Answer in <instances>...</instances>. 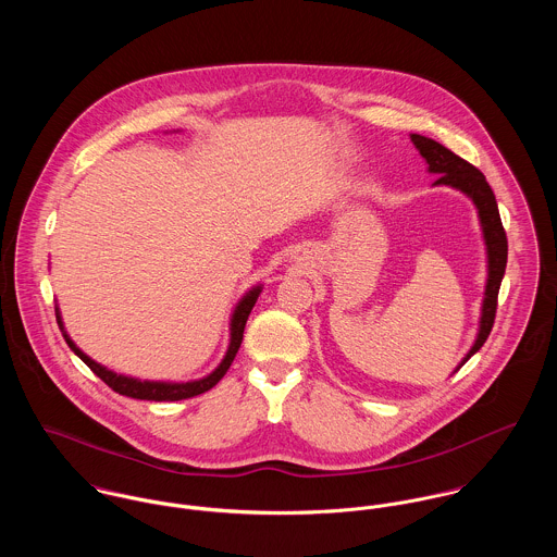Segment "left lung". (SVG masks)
Listing matches in <instances>:
<instances>
[{"instance_id": "8db88e82", "label": "left lung", "mask_w": 557, "mask_h": 557, "mask_svg": "<svg viewBox=\"0 0 557 557\" xmlns=\"http://www.w3.org/2000/svg\"><path fill=\"white\" fill-rule=\"evenodd\" d=\"M411 141L418 148V152L422 154V159L426 160L429 171L440 175L435 180V186L437 184L453 186V188L466 193L474 201V206L478 208V216H480V225H482V236H484V244H486L488 278H486V289H484L480 330H478L476 343L472 345V349L468 351V356L459 364V367H463L484 345V341L491 334V327H493V321H495V311H497V294H499V285H502V278H504L506 259H508V239H506V232L502 227L495 195H493L488 182L484 180V175L478 171L476 166L470 164L468 160L457 157L455 152H450L448 148H444L442 144H437L429 137L411 135Z\"/></svg>"}]
</instances>
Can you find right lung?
I'll use <instances>...</instances> for the list:
<instances>
[{
    "label": "right lung",
    "mask_w": 557,
    "mask_h": 557,
    "mask_svg": "<svg viewBox=\"0 0 557 557\" xmlns=\"http://www.w3.org/2000/svg\"><path fill=\"white\" fill-rule=\"evenodd\" d=\"M261 294V285L252 287L242 300H239L234 315H232V343H230V349L223 358V362L219 364L216 371H212L208 377L203 380H197V382H186V384H166V382H141V380H133V377H126V375H117L104 367H100L98 362H94L89 356H85L81 351L79 347L71 341V336L64 332V338L69 343V347L79 356L81 360L109 386L113 388L115 393L124 395V397L141 398V400H182V398L197 397V395H203L208 393L210 388H214L223 375L227 373V369L232 367L236 354H238L239 345H242V336H244V325H246V319L250 315L257 298ZM55 318H58V325L60 330H64V323L60 318V311L55 309Z\"/></svg>",
    "instance_id": "add662e5"
}]
</instances>
